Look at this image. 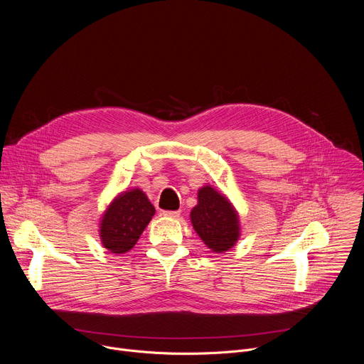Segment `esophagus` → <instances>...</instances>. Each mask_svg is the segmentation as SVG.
<instances>
[{"label": "esophagus", "instance_id": "obj_1", "mask_svg": "<svg viewBox=\"0 0 364 364\" xmlns=\"http://www.w3.org/2000/svg\"><path fill=\"white\" fill-rule=\"evenodd\" d=\"M180 210H176V212H163V215L164 216H167V218H173V219H176V218H178L180 216Z\"/></svg>", "mask_w": 364, "mask_h": 364}]
</instances>
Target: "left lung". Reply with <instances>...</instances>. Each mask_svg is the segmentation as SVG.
Listing matches in <instances>:
<instances>
[{"label": "left lung", "mask_w": 364, "mask_h": 364, "mask_svg": "<svg viewBox=\"0 0 364 364\" xmlns=\"http://www.w3.org/2000/svg\"><path fill=\"white\" fill-rule=\"evenodd\" d=\"M190 219L200 239L216 253L233 247L239 239V216L232 203L210 186L198 190Z\"/></svg>", "instance_id": "8db88e82"}]
</instances>
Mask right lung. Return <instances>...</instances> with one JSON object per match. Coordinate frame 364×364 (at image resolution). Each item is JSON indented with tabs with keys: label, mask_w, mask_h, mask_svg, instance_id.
<instances>
[{
	"label": "right lung",
	"mask_w": 364,
	"mask_h": 364,
	"mask_svg": "<svg viewBox=\"0 0 364 364\" xmlns=\"http://www.w3.org/2000/svg\"><path fill=\"white\" fill-rule=\"evenodd\" d=\"M155 213L154 205L139 188L121 193L102 216L99 235L111 253H125L134 247Z\"/></svg>",
	"instance_id": "1"
}]
</instances>
